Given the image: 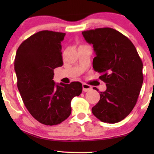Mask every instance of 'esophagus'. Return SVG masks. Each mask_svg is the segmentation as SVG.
Listing matches in <instances>:
<instances>
[{"instance_id": "1", "label": "esophagus", "mask_w": 154, "mask_h": 154, "mask_svg": "<svg viewBox=\"0 0 154 154\" xmlns=\"http://www.w3.org/2000/svg\"><path fill=\"white\" fill-rule=\"evenodd\" d=\"M92 90V87L86 83H83V90L84 92H88Z\"/></svg>"}]
</instances>
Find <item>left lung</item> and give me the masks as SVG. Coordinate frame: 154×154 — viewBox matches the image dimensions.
I'll list each match as a JSON object with an SVG mask.
<instances>
[{"instance_id": "8db88e82", "label": "left lung", "mask_w": 154, "mask_h": 154, "mask_svg": "<svg viewBox=\"0 0 154 154\" xmlns=\"http://www.w3.org/2000/svg\"><path fill=\"white\" fill-rule=\"evenodd\" d=\"M82 34L93 45L92 67L106 85L92 113L104 123H118L130 114L137 101L144 80L142 61L131 41L116 29L98 28Z\"/></svg>"}]
</instances>
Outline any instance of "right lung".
<instances>
[{
	"mask_svg": "<svg viewBox=\"0 0 154 154\" xmlns=\"http://www.w3.org/2000/svg\"><path fill=\"white\" fill-rule=\"evenodd\" d=\"M65 33L41 31L19 46L14 59L17 88L27 110L46 125H58L71 114V102L82 92L80 82L55 85L54 69L63 65Z\"/></svg>",
	"mask_w": 154,
	"mask_h": 154,
	"instance_id": "obj_1",
	"label": "right lung"
}]
</instances>
